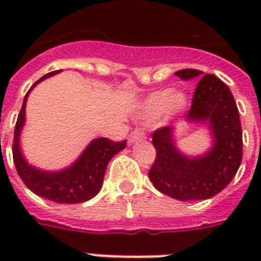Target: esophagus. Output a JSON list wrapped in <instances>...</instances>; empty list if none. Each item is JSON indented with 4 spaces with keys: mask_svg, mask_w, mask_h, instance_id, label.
<instances>
[{
    "mask_svg": "<svg viewBox=\"0 0 261 261\" xmlns=\"http://www.w3.org/2000/svg\"><path fill=\"white\" fill-rule=\"evenodd\" d=\"M145 138H146V137H145V133L137 128V130H134L133 133H131L128 141H130V143H134V142H138V141H142V139Z\"/></svg>",
    "mask_w": 261,
    "mask_h": 261,
    "instance_id": "1",
    "label": "esophagus"
}]
</instances>
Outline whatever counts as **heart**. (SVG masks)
Listing matches in <instances>:
<instances>
[{
  "mask_svg": "<svg viewBox=\"0 0 261 261\" xmlns=\"http://www.w3.org/2000/svg\"><path fill=\"white\" fill-rule=\"evenodd\" d=\"M187 106L186 94L181 92H173L171 89L157 90L143 101L139 108V118L145 120H153L167 112L168 115L180 114Z\"/></svg>",
  "mask_w": 261,
  "mask_h": 261,
  "instance_id": "b5f03b06",
  "label": "heart"
}]
</instances>
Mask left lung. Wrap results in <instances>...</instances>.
<instances>
[{"label":"left lung","mask_w":261,"mask_h":261,"mask_svg":"<svg viewBox=\"0 0 261 261\" xmlns=\"http://www.w3.org/2000/svg\"><path fill=\"white\" fill-rule=\"evenodd\" d=\"M174 74L188 81L203 73L182 69ZM186 119L208 126L213 146L202 155H187L176 146L173 127H161L151 135L157 155L149 178L160 192L173 199L204 200L219 194L239 171L243 160L239 108L226 84L214 74H204L196 85Z\"/></svg>","instance_id":"1"}]
</instances>
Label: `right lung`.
Masks as SVG:
<instances>
[{
	"mask_svg": "<svg viewBox=\"0 0 261 261\" xmlns=\"http://www.w3.org/2000/svg\"><path fill=\"white\" fill-rule=\"evenodd\" d=\"M59 71L61 70H55L43 75L27 92L14 127L13 161L20 178L34 194L55 203L74 204L87 202L98 194V191L101 190L107 165L116 153L126 147L127 141L114 142L107 138L93 139L70 167L61 171H43L28 164L20 147V135L25 123L27 98L31 90L40 81L58 74Z\"/></svg>",
	"mask_w": 261,
	"mask_h": 261,
	"instance_id": "1",
	"label": "right lung"
}]
</instances>
